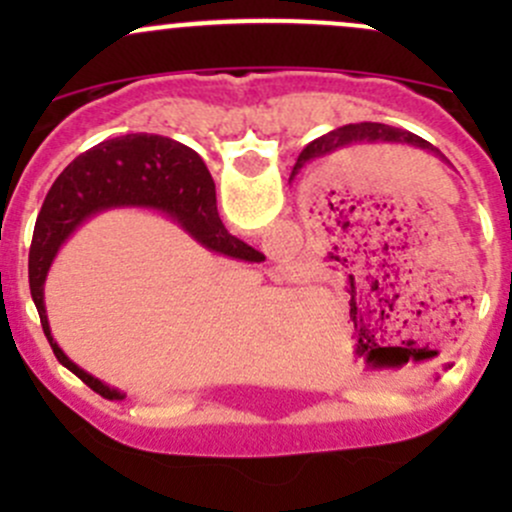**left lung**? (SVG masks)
<instances>
[{"instance_id":"1","label":"left lung","mask_w":512,"mask_h":512,"mask_svg":"<svg viewBox=\"0 0 512 512\" xmlns=\"http://www.w3.org/2000/svg\"><path fill=\"white\" fill-rule=\"evenodd\" d=\"M411 143V146L423 148V151L433 153L436 158H441V151L433 148L431 143L423 141V138L414 136V133L404 131V128H394V126H384V123H349V126L334 128V131L324 133L322 138L309 143L302 153H299L297 165L299 163H312V160L334 156V153L344 151V148L356 146V143Z\"/></svg>"}]
</instances>
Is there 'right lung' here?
I'll return each mask as SVG.
<instances>
[{"mask_svg":"<svg viewBox=\"0 0 512 512\" xmlns=\"http://www.w3.org/2000/svg\"><path fill=\"white\" fill-rule=\"evenodd\" d=\"M111 208H148L165 213L218 255L247 262H260L262 255L225 230L215 203V183L203 158L173 138L148 133L111 138L66 165L46 193L36 218L29 247V289L56 359L96 394L123 399L126 394L103 384L61 352L51 337L44 307V282L59 247L76 227Z\"/></svg>","mask_w":512,"mask_h":512,"instance_id":"1","label":"right lung"}]
</instances>
